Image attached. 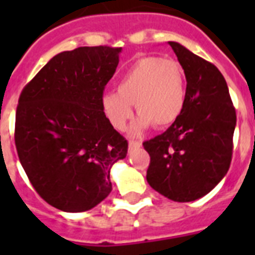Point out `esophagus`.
Instances as JSON below:
<instances>
[{"label": "esophagus", "mask_w": 255, "mask_h": 255, "mask_svg": "<svg viewBox=\"0 0 255 255\" xmlns=\"http://www.w3.org/2000/svg\"><path fill=\"white\" fill-rule=\"evenodd\" d=\"M141 147V143L140 141H136V140H129V143H128V148H129V151L132 149H136V148Z\"/></svg>", "instance_id": "esophagus-1"}]
</instances>
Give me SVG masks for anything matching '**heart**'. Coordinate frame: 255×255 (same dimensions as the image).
<instances>
[{"label": "heart", "mask_w": 255, "mask_h": 255, "mask_svg": "<svg viewBox=\"0 0 255 255\" xmlns=\"http://www.w3.org/2000/svg\"><path fill=\"white\" fill-rule=\"evenodd\" d=\"M186 100L185 71L180 62L160 57H144L128 67L116 83V92H106L100 104L108 122L123 129L132 116V106L139 114L129 128L140 135L149 126L169 127L181 115Z\"/></svg>", "instance_id": "1"}]
</instances>
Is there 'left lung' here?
I'll use <instances>...</instances> for the list:
<instances>
[{"instance_id": "8db88e82", "label": "left lung", "mask_w": 255, "mask_h": 255, "mask_svg": "<svg viewBox=\"0 0 255 255\" xmlns=\"http://www.w3.org/2000/svg\"><path fill=\"white\" fill-rule=\"evenodd\" d=\"M168 43L185 71L186 100L167 131L143 143L151 156L147 181L172 201L189 202L228 173L237 116L220 70L177 42Z\"/></svg>"}]
</instances>
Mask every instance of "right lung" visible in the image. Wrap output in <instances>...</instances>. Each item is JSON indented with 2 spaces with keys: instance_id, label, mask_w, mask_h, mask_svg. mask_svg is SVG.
Listing matches in <instances>:
<instances>
[{
  "instance_id": "obj_1",
  "label": "right lung",
  "mask_w": 255,
  "mask_h": 255,
  "mask_svg": "<svg viewBox=\"0 0 255 255\" xmlns=\"http://www.w3.org/2000/svg\"><path fill=\"white\" fill-rule=\"evenodd\" d=\"M122 47H78L53 57L22 90L15 147L37 193L69 213L92 209L112 190L110 170L128 143L102 110Z\"/></svg>"
}]
</instances>
